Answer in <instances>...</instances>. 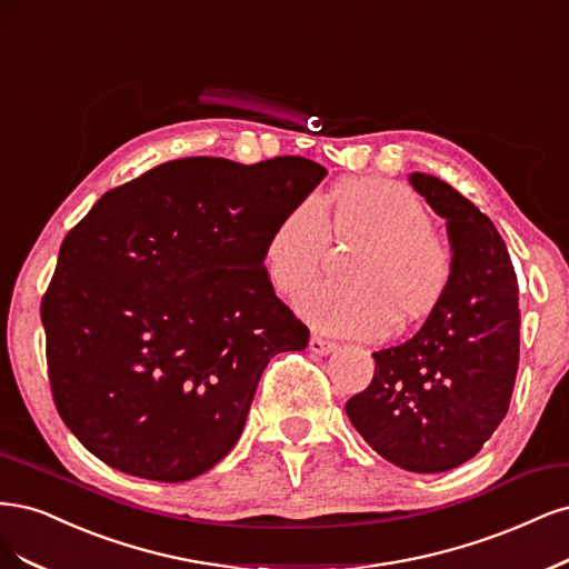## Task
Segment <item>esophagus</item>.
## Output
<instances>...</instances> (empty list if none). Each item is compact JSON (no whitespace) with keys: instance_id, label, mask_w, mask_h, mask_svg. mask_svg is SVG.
I'll list each match as a JSON object with an SVG mask.
<instances>
[{"instance_id":"obj_1","label":"esophagus","mask_w":569,"mask_h":569,"mask_svg":"<svg viewBox=\"0 0 569 569\" xmlns=\"http://www.w3.org/2000/svg\"><path fill=\"white\" fill-rule=\"evenodd\" d=\"M336 342L333 340H326V338H321V336H311L309 338V350L315 352V355H331L333 350H336Z\"/></svg>"}]
</instances>
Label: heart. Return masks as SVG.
<instances>
[{
  "label": "heart",
  "mask_w": 569,
  "mask_h": 569,
  "mask_svg": "<svg viewBox=\"0 0 569 569\" xmlns=\"http://www.w3.org/2000/svg\"><path fill=\"white\" fill-rule=\"evenodd\" d=\"M319 206L292 203L262 246L267 277L296 298L315 281L328 250V231L340 243L361 246L347 267L352 283H319L298 302L323 331L369 338L392 319L405 328L445 300L453 277L447 243L432 231V214L411 189L388 179H350Z\"/></svg>",
  "instance_id": "b5f03b06"
}]
</instances>
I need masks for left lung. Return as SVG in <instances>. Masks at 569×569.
<instances>
[{
  "label": "left lung",
  "instance_id": "left-lung-1",
  "mask_svg": "<svg viewBox=\"0 0 569 569\" xmlns=\"http://www.w3.org/2000/svg\"><path fill=\"white\" fill-rule=\"evenodd\" d=\"M409 181L447 219L451 286L411 340L373 352V380L345 411L385 461L445 472L478 453L508 413L520 361L518 277L480 208L432 174Z\"/></svg>",
  "mask_w": 569,
  "mask_h": 569
}]
</instances>
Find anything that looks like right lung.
Segmentation results:
<instances>
[{
	"label": "right lung",
	"instance_id": "add662e5",
	"mask_svg": "<svg viewBox=\"0 0 569 569\" xmlns=\"http://www.w3.org/2000/svg\"><path fill=\"white\" fill-rule=\"evenodd\" d=\"M323 177L300 156L170 160L68 231L40 315L53 405L84 449L156 482L233 449L269 359L309 342L262 246Z\"/></svg>",
	"mask_w": 569,
	"mask_h": 569
}]
</instances>
